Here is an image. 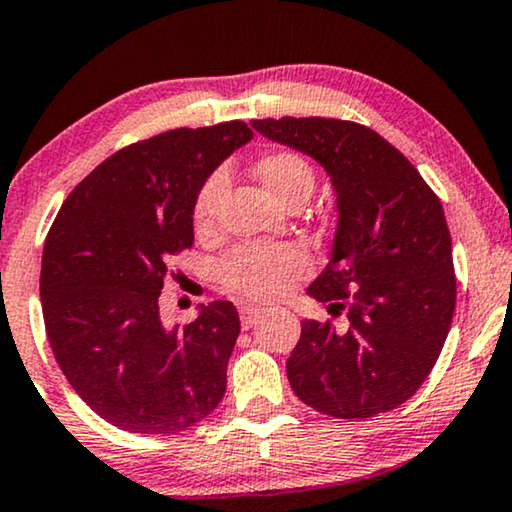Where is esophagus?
Returning a JSON list of instances; mask_svg holds the SVG:
<instances>
[{"label": "esophagus", "instance_id": "1", "mask_svg": "<svg viewBox=\"0 0 512 512\" xmlns=\"http://www.w3.org/2000/svg\"><path fill=\"white\" fill-rule=\"evenodd\" d=\"M238 314H241V326L248 331V328L255 326L257 321L262 319L264 314H267V309H260V307H250V304H245V307L238 309Z\"/></svg>", "mask_w": 512, "mask_h": 512}]
</instances>
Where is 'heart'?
I'll return each mask as SVG.
<instances>
[{"label": "heart", "mask_w": 512, "mask_h": 512, "mask_svg": "<svg viewBox=\"0 0 512 512\" xmlns=\"http://www.w3.org/2000/svg\"><path fill=\"white\" fill-rule=\"evenodd\" d=\"M257 179L281 203L307 200L314 191V170L307 158L295 151H269L252 165ZM226 191V174L212 172L198 186L191 208L193 234L208 238L217 229V208ZM309 271L307 255L290 243L238 245L219 264V276L231 293L248 300H271L288 290Z\"/></svg>", "instance_id": "1"}]
</instances>
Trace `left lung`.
<instances>
[{
	"label": "left lung",
	"instance_id": "left-lung-1",
	"mask_svg": "<svg viewBox=\"0 0 512 512\" xmlns=\"http://www.w3.org/2000/svg\"><path fill=\"white\" fill-rule=\"evenodd\" d=\"M252 127L312 155L338 196L333 255L307 293L345 323L302 321L286 361L293 392L333 418L397 409L425 383L456 309L451 236L437 193L371 127L267 118Z\"/></svg>",
	"mask_w": 512,
	"mask_h": 512
}]
</instances>
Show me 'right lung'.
Returning <instances> with one entry per match:
<instances>
[{"label": "right lung", "instance_id": "add662e5", "mask_svg": "<svg viewBox=\"0 0 512 512\" xmlns=\"http://www.w3.org/2000/svg\"><path fill=\"white\" fill-rule=\"evenodd\" d=\"M241 120L179 127L120 148L75 186L42 252V314L51 352L89 409L115 428L172 435L210 416L241 333L231 302L167 328L160 290L193 245L198 186L248 144Z\"/></svg>", "mask_w": 512, "mask_h": 512}]
</instances>
